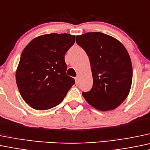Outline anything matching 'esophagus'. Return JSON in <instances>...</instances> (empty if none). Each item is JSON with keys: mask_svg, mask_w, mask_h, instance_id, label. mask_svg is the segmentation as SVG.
<instances>
[{"mask_svg": "<svg viewBox=\"0 0 150 150\" xmlns=\"http://www.w3.org/2000/svg\"><path fill=\"white\" fill-rule=\"evenodd\" d=\"M75 84L78 85V83H79V77H76V78H75Z\"/></svg>", "mask_w": 150, "mask_h": 150, "instance_id": "1", "label": "esophagus"}]
</instances>
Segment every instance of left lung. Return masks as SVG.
<instances>
[{
  "label": "left lung",
  "mask_w": 150,
  "mask_h": 150,
  "mask_svg": "<svg viewBox=\"0 0 150 150\" xmlns=\"http://www.w3.org/2000/svg\"><path fill=\"white\" fill-rule=\"evenodd\" d=\"M91 62L93 84L83 92L86 101L98 111L117 108L129 95L132 82V65L128 52L115 38L100 32L76 37Z\"/></svg>",
  "instance_id": "8db88e82"
}]
</instances>
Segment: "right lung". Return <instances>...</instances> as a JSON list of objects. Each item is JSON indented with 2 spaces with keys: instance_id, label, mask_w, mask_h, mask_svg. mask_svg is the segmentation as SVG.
<instances>
[{
  "instance_id": "right-lung-1",
  "label": "right lung",
  "mask_w": 150,
  "mask_h": 150,
  "mask_svg": "<svg viewBox=\"0 0 150 150\" xmlns=\"http://www.w3.org/2000/svg\"><path fill=\"white\" fill-rule=\"evenodd\" d=\"M75 37L50 34L33 39L22 52L16 73L21 97L31 108L47 110L62 101L75 80L66 74L64 55Z\"/></svg>"
}]
</instances>
